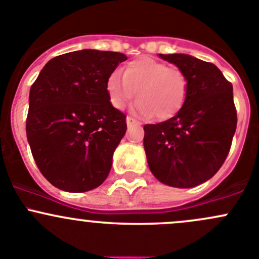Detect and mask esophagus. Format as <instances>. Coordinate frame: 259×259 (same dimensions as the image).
Here are the masks:
<instances>
[{
    "label": "esophagus",
    "mask_w": 259,
    "mask_h": 259,
    "mask_svg": "<svg viewBox=\"0 0 259 259\" xmlns=\"http://www.w3.org/2000/svg\"><path fill=\"white\" fill-rule=\"evenodd\" d=\"M126 124H127V127L140 126V122L138 121L137 119H134V117H132V116H127L126 117Z\"/></svg>",
    "instance_id": "esophagus-1"
}]
</instances>
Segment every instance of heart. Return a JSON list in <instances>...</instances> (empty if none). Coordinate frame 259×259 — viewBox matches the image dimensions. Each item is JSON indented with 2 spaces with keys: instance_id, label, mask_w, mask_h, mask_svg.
<instances>
[{
  "instance_id": "1",
  "label": "heart",
  "mask_w": 259,
  "mask_h": 259,
  "mask_svg": "<svg viewBox=\"0 0 259 259\" xmlns=\"http://www.w3.org/2000/svg\"><path fill=\"white\" fill-rule=\"evenodd\" d=\"M106 90L114 108L122 109L137 95L135 111L144 116L165 120L174 116L184 105L188 93V81L180 70L168 67L164 62L151 57L133 60L119 71L110 74Z\"/></svg>"
}]
</instances>
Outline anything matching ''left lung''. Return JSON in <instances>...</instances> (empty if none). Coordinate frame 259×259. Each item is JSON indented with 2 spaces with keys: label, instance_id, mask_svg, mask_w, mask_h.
<instances>
[{
  "label": "left lung",
  "instance_id": "obj_1",
  "mask_svg": "<svg viewBox=\"0 0 259 259\" xmlns=\"http://www.w3.org/2000/svg\"><path fill=\"white\" fill-rule=\"evenodd\" d=\"M188 81L182 109L159 124L144 125V149L163 184L193 188L209 180L229 153L237 127L233 86L210 62L185 54H159Z\"/></svg>",
  "mask_w": 259,
  "mask_h": 259
}]
</instances>
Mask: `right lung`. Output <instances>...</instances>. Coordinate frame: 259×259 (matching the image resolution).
<instances>
[{"label": "right lung", "instance_id": "1", "mask_svg": "<svg viewBox=\"0 0 259 259\" xmlns=\"http://www.w3.org/2000/svg\"><path fill=\"white\" fill-rule=\"evenodd\" d=\"M126 59L91 49L67 52L50 60L31 86L26 134L54 187L82 193L108 178L126 116L111 105L106 81Z\"/></svg>", "mask_w": 259, "mask_h": 259}]
</instances>
